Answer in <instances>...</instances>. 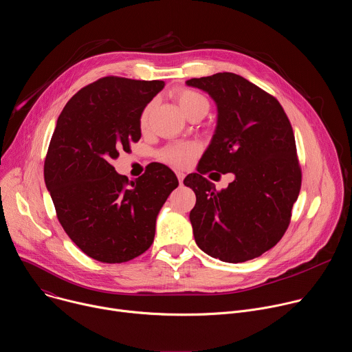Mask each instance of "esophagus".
I'll return each mask as SVG.
<instances>
[{
  "label": "esophagus",
  "mask_w": 352,
  "mask_h": 352,
  "mask_svg": "<svg viewBox=\"0 0 352 352\" xmlns=\"http://www.w3.org/2000/svg\"><path fill=\"white\" fill-rule=\"evenodd\" d=\"M177 177H178V181H179V185H181V184H182V181H184L185 174H184L182 171H178V173H177Z\"/></svg>",
  "instance_id": "1"
}]
</instances>
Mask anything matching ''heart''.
<instances>
[{"instance_id": "1", "label": "heart", "mask_w": 352, "mask_h": 352, "mask_svg": "<svg viewBox=\"0 0 352 352\" xmlns=\"http://www.w3.org/2000/svg\"><path fill=\"white\" fill-rule=\"evenodd\" d=\"M177 102L181 107V110L185 113L186 117H189L193 111L197 110H209V102L208 98L200 94L195 90L190 89H184L177 93L175 96ZM150 110H152V106H146L140 114V128L144 129L148 125V117H150ZM199 153V146L195 143H175L164 147L160 152V159L171 166L175 167H188L195 157Z\"/></svg>"}]
</instances>
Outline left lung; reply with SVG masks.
<instances>
[{"label": "left lung", "instance_id": "1", "mask_svg": "<svg viewBox=\"0 0 352 352\" xmlns=\"http://www.w3.org/2000/svg\"><path fill=\"white\" fill-rule=\"evenodd\" d=\"M216 102L217 126L184 184L196 205L189 220L197 246L228 263L255 259L284 235L300 189L295 138L278 100L245 78L220 72L186 80ZM234 172L236 179L216 191L203 175Z\"/></svg>", "mask_w": 352, "mask_h": 352}]
</instances>
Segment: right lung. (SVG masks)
I'll list each match as a JSON object with an SVG mask.
<instances>
[{
	"label": "right lung",
	"mask_w": 352,
	"mask_h": 352,
	"mask_svg": "<svg viewBox=\"0 0 352 352\" xmlns=\"http://www.w3.org/2000/svg\"><path fill=\"white\" fill-rule=\"evenodd\" d=\"M163 87V80L104 76L72 96L57 120L45 186L64 231L94 261L122 263L146 252L157 214L178 186L160 163L135 181L111 164L140 139V114Z\"/></svg>",
	"instance_id": "add662e5"
}]
</instances>
